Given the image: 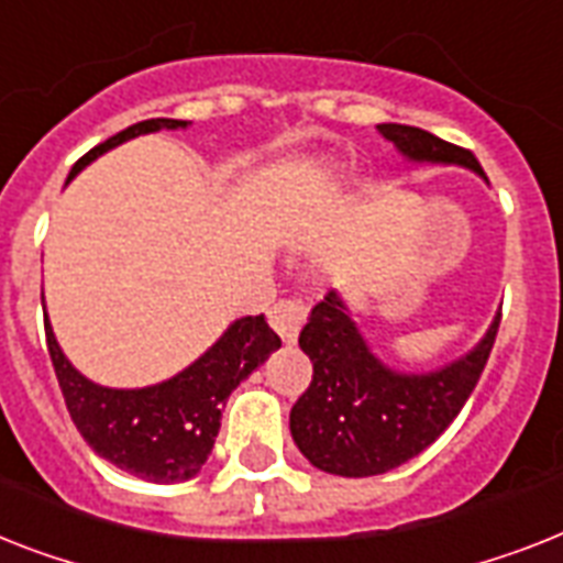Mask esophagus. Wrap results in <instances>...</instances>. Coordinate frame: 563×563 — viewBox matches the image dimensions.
I'll list each match as a JSON object with an SVG mask.
<instances>
[{
	"mask_svg": "<svg viewBox=\"0 0 563 563\" xmlns=\"http://www.w3.org/2000/svg\"><path fill=\"white\" fill-rule=\"evenodd\" d=\"M306 318H309V306L303 300H297V297H283L274 303V309L268 312V323L277 335L286 341V344H295L297 335H300V329H303Z\"/></svg>",
	"mask_w": 563,
	"mask_h": 563,
	"instance_id": "obj_1",
	"label": "esophagus"
}]
</instances>
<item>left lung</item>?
Masks as SVG:
<instances>
[{"label":"left lung","instance_id":"obj_1","mask_svg":"<svg viewBox=\"0 0 563 563\" xmlns=\"http://www.w3.org/2000/svg\"><path fill=\"white\" fill-rule=\"evenodd\" d=\"M378 132L410 162L463 164L486 176L472 150L419 126L378 123ZM497 327L500 314L472 353L448 367L396 373L369 353L341 297L329 291L297 338L312 361V382L291 408V440L314 468L341 477H373L408 463L463 410L486 369Z\"/></svg>","mask_w":563,"mask_h":563}]
</instances>
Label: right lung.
<instances>
[{
  "label": "right lung",
  "instance_id": "1",
  "mask_svg": "<svg viewBox=\"0 0 563 563\" xmlns=\"http://www.w3.org/2000/svg\"><path fill=\"white\" fill-rule=\"evenodd\" d=\"M178 126H187V121L150 118L132 123L98 147H91L71 167L68 178H75L86 164L123 141ZM45 344L71 422L91 451L118 465L121 472L150 483H181L196 477L208 460L228 396L280 346V338L263 314L240 318L202 358L162 385L141 390H112L80 376L59 350L48 318Z\"/></svg>",
  "mask_w": 563,
  "mask_h": 563
}]
</instances>
